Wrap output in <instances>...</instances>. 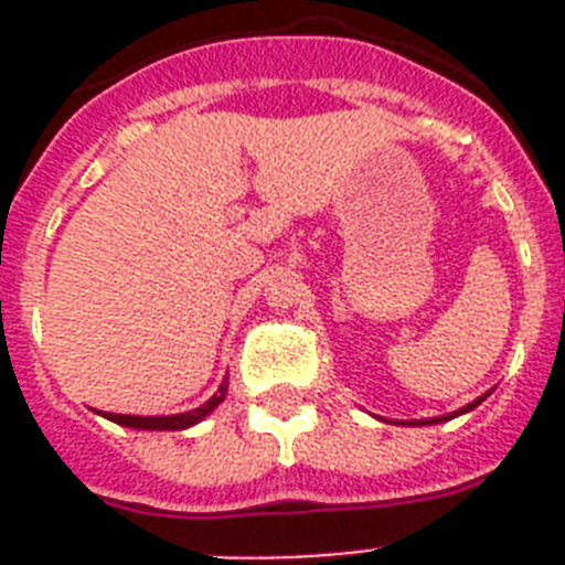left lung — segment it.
Instances as JSON below:
<instances>
[{
  "label": "left lung",
  "instance_id": "1",
  "mask_svg": "<svg viewBox=\"0 0 565 565\" xmlns=\"http://www.w3.org/2000/svg\"><path fill=\"white\" fill-rule=\"evenodd\" d=\"M483 402V396L478 398V402H472V404H467V407H463V411H458L456 416H461V413H467V411H472V407H478V404ZM436 422H444V418H427V422H418V424H436Z\"/></svg>",
  "mask_w": 565,
  "mask_h": 565
}]
</instances>
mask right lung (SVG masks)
I'll use <instances>...</instances> for the list:
<instances>
[{
	"instance_id": "right-lung-1",
	"label": "right lung",
	"mask_w": 565,
	"mask_h": 565,
	"mask_svg": "<svg viewBox=\"0 0 565 565\" xmlns=\"http://www.w3.org/2000/svg\"><path fill=\"white\" fill-rule=\"evenodd\" d=\"M223 396H226V384H223L217 396L209 398L194 413H178V416H121V413H104V416L115 424H124V427H135V430H186V427L201 422L203 416H209L223 402Z\"/></svg>"
}]
</instances>
